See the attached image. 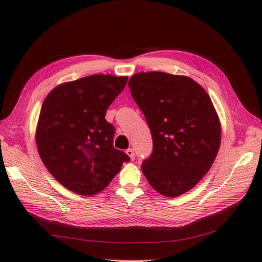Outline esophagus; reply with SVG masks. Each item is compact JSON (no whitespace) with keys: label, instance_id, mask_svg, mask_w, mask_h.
Segmentation results:
<instances>
[{"label":"esophagus","instance_id":"34e87169","mask_svg":"<svg viewBox=\"0 0 262 262\" xmlns=\"http://www.w3.org/2000/svg\"><path fill=\"white\" fill-rule=\"evenodd\" d=\"M125 153L129 155V157L131 158V161H133V160H134V157H136V155H134V150H133L132 148H128V149H126V152H125Z\"/></svg>","mask_w":262,"mask_h":262}]
</instances>
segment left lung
<instances>
[{
  "label": "left lung",
  "mask_w": 262,
  "mask_h": 262,
  "mask_svg": "<svg viewBox=\"0 0 262 262\" xmlns=\"http://www.w3.org/2000/svg\"><path fill=\"white\" fill-rule=\"evenodd\" d=\"M128 85L153 138L142 171L162 195L184 194L210 170L220 148L221 123L210 96L192 78L165 72L137 73Z\"/></svg>",
  "instance_id": "8db88e82"
}]
</instances>
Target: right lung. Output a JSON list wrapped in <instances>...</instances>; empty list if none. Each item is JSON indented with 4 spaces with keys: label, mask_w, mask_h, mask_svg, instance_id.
Listing matches in <instances>:
<instances>
[{
    "label": "right lung",
    "mask_w": 262,
    "mask_h": 262,
    "mask_svg": "<svg viewBox=\"0 0 262 262\" xmlns=\"http://www.w3.org/2000/svg\"><path fill=\"white\" fill-rule=\"evenodd\" d=\"M126 76L95 74L62 83L47 95L36 144L47 169L81 195L102 191L130 157L114 147L115 128L105 119Z\"/></svg>",
    "instance_id": "obj_1"
}]
</instances>
